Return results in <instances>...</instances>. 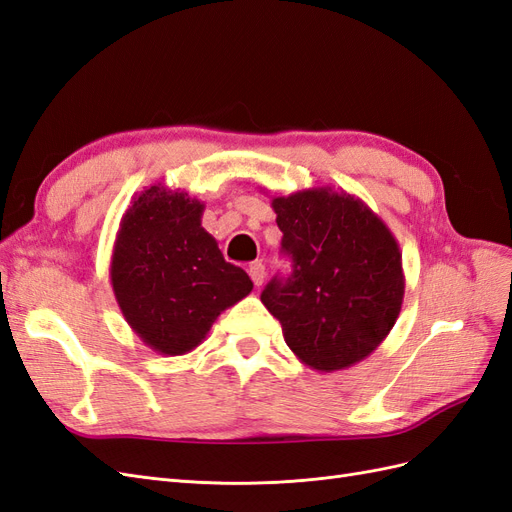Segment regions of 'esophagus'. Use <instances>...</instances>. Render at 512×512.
I'll return each instance as SVG.
<instances>
[{"label": "esophagus", "instance_id": "34e87169", "mask_svg": "<svg viewBox=\"0 0 512 512\" xmlns=\"http://www.w3.org/2000/svg\"><path fill=\"white\" fill-rule=\"evenodd\" d=\"M250 277H252V282L256 284V286H262V282H265V277H267V269H265V265H262V262H252L250 265Z\"/></svg>", "mask_w": 512, "mask_h": 512}]
</instances>
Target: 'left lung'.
Here are the masks:
<instances>
[{
	"instance_id": "8db88e82",
	"label": "left lung",
	"mask_w": 512,
	"mask_h": 512,
	"mask_svg": "<svg viewBox=\"0 0 512 512\" xmlns=\"http://www.w3.org/2000/svg\"><path fill=\"white\" fill-rule=\"evenodd\" d=\"M271 207L294 271L286 282L273 280L260 301L309 369L333 374L361 363L391 333L404 303V262L391 228L333 185L275 194Z\"/></svg>"
}]
</instances>
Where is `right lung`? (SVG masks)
<instances>
[{
    "instance_id": "add662e5",
    "label": "right lung",
    "mask_w": 512,
    "mask_h": 512,
    "mask_svg": "<svg viewBox=\"0 0 512 512\" xmlns=\"http://www.w3.org/2000/svg\"><path fill=\"white\" fill-rule=\"evenodd\" d=\"M203 211V200L160 181L132 198L115 235V301L138 339L164 356L198 348L218 316L254 288L224 260Z\"/></svg>"
}]
</instances>
